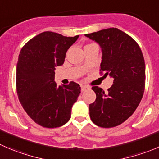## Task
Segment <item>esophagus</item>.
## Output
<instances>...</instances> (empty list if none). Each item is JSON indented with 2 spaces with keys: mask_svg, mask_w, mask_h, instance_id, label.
Wrapping results in <instances>:
<instances>
[{
  "mask_svg": "<svg viewBox=\"0 0 159 159\" xmlns=\"http://www.w3.org/2000/svg\"><path fill=\"white\" fill-rule=\"evenodd\" d=\"M81 92H84V91L89 89V88L86 85H81Z\"/></svg>",
  "mask_w": 159,
  "mask_h": 159,
  "instance_id": "1",
  "label": "esophagus"
}]
</instances>
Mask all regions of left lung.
<instances>
[{
    "mask_svg": "<svg viewBox=\"0 0 159 159\" xmlns=\"http://www.w3.org/2000/svg\"><path fill=\"white\" fill-rule=\"evenodd\" d=\"M102 50L100 70L113 78V84L105 92L92 88L96 99L89 105V115L95 125L105 128L127 120L141 102L145 85V64L138 44L116 28L85 34Z\"/></svg>",
    "mask_w": 159,
    "mask_h": 159,
    "instance_id": "8db88e82",
    "label": "left lung"
}]
</instances>
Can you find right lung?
Masks as SVG:
<instances>
[{
	"instance_id": "obj_1",
	"label": "right lung",
	"mask_w": 159,
	"mask_h": 159,
	"mask_svg": "<svg viewBox=\"0 0 159 159\" xmlns=\"http://www.w3.org/2000/svg\"><path fill=\"white\" fill-rule=\"evenodd\" d=\"M78 37L44 32L20 52L16 67L18 99L30 118L42 127L54 128L67 124L81 93L80 85L74 81L59 86L54 81L55 67L64 64L67 50Z\"/></svg>"
}]
</instances>
